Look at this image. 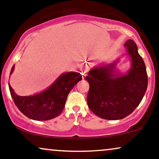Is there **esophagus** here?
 I'll list each match as a JSON object with an SVG mask.
<instances>
[{
	"mask_svg": "<svg viewBox=\"0 0 159 159\" xmlns=\"http://www.w3.org/2000/svg\"><path fill=\"white\" fill-rule=\"evenodd\" d=\"M85 72H87V70H85Z\"/></svg>",
	"mask_w": 159,
	"mask_h": 159,
	"instance_id": "1",
	"label": "esophagus"
}]
</instances>
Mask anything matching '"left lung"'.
I'll use <instances>...</instances> for the list:
<instances>
[{
	"instance_id": "8db88e82",
	"label": "left lung",
	"mask_w": 159,
	"mask_h": 159,
	"mask_svg": "<svg viewBox=\"0 0 159 159\" xmlns=\"http://www.w3.org/2000/svg\"><path fill=\"white\" fill-rule=\"evenodd\" d=\"M125 47L131 57V69L126 73L116 69V61L107 66L91 69L86 76L90 84L87 105L96 116L105 120H121L139 105L148 84L147 69L134 41Z\"/></svg>"
}]
</instances>
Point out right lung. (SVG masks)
<instances>
[{
    "label": "right lung",
    "instance_id": "right-lung-1",
    "mask_svg": "<svg viewBox=\"0 0 159 159\" xmlns=\"http://www.w3.org/2000/svg\"><path fill=\"white\" fill-rule=\"evenodd\" d=\"M15 66L11 69L12 73ZM82 79L80 73L69 72L61 74L46 90L33 96H20L14 92L9 82V88L14 103L24 115L38 121L55 118L64 108L68 94Z\"/></svg>",
    "mask_w": 159,
    "mask_h": 159
}]
</instances>
